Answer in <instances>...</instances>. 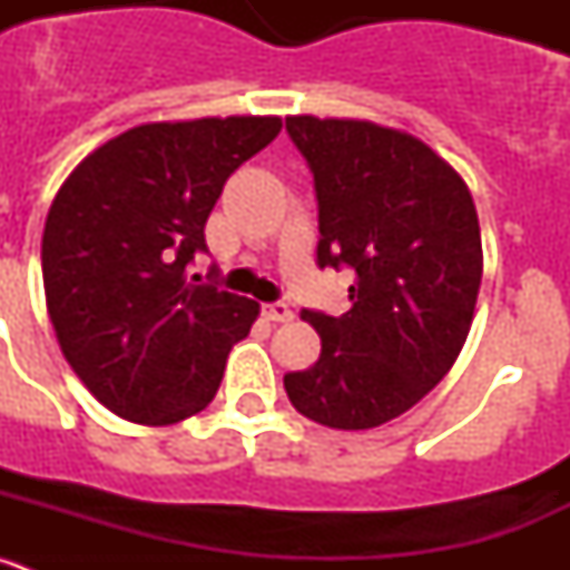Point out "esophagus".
Segmentation results:
<instances>
[{
    "instance_id": "obj_1",
    "label": "esophagus",
    "mask_w": 570,
    "mask_h": 570,
    "mask_svg": "<svg viewBox=\"0 0 570 570\" xmlns=\"http://www.w3.org/2000/svg\"><path fill=\"white\" fill-rule=\"evenodd\" d=\"M262 314L271 322H291L294 320V311L285 305V302H271V305H262Z\"/></svg>"
}]
</instances>
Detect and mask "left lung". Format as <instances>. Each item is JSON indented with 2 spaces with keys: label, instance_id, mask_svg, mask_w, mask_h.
<instances>
[{
  "label": "left lung",
  "instance_id": "8db88e82",
  "mask_svg": "<svg viewBox=\"0 0 570 570\" xmlns=\"http://www.w3.org/2000/svg\"><path fill=\"white\" fill-rule=\"evenodd\" d=\"M314 170L320 268H354L351 311H302L322 340L285 374L302 416L367 431L396 420L451 371L482 282V236L465 179L422 139L367 119H285Z\"/></svg>",
  "mask_w": 570,
  "mask_h": 570
}]
</instances>
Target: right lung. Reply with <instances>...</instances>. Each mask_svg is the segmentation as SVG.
Wrapping results in <instances>:
<instances>
[{
  "label": "right lung",
  "mask_w": 570,
  "mask_h": 570,
  "mask_svg": "<svg viewBox=\"0 0 570 570\" xmlns=\"http://www.w3.org/2000/svg\"><path fill=\"white\" fill-rule=\"evenodd\" d=\"M279 116L148 122L88 154L45 219L42 279L65 360L108 411L174 425L216 396L259 302L190 276L228 176Z\"/></svg>",
  "instance_id": "right-lung-1"
}]
</instances>
